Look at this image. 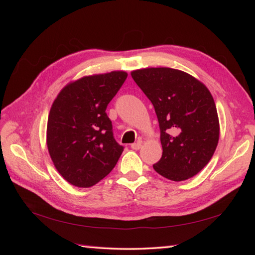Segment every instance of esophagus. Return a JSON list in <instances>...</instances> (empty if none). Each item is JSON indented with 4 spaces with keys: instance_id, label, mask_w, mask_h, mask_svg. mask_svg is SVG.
<instances>
[{
    "instance_id": "1",
    "label": "esophagus",
    "mask_w": 255,
    "mask_h": 255,
    "mask_svg": "<svg viewBox=\"0 0 255 255\" xmlns=\"http://www.w3.org/2000/svg\"><path fill=\"white\" fill-rule=\"evenodd\" d=\"M141 144H142V141H140V140H138L137 142H134L131 144V148L133 150H139L140 148H141Z\"/></svg>"
}]
</instances>
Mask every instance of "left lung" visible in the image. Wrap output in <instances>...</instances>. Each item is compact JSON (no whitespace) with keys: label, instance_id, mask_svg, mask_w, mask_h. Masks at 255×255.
<instances>
[{"label":"left lung","instance_id":"8db88e82","mask_svg":"<svg viewBox=\"0 0 255 255\" xmlns=\"http://www.w3.org/2000/svg\"><path fill=\"white\" fill-rule=\"evenodd\" d=\"M131 77L152 103L163 152L153 169L171 181H185L208 163L219 140L213 96L198 80L180 70L148 68Z\"/></svg>","mask_w":255,"mask_h":255}]
</instances>
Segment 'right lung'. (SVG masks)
Segmentation results:
<instances>
[{"mask_svg": "<svg viewBox=\"0 0 255 255\" xmlns=\"http://www.w3.org/2000/svg\"><path fill=\"white\" fill-rule=\"evenodd\" d=\"M127 79L124 71L68 84L48 117L47 145L56 169L78 187H91L115 167L124 147L114 138L107 105Z\"/></svg>", "mask_w": 255, "mask_h": 255, "instance_id": "add662e5", "label": "right lung"}]
</instances>
